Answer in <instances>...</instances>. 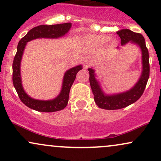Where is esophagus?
<instances>
[{
  "label": "esophagus",
  "mask_w": 161,
  "mask_h": 161,
  "mask_svg": "<svg viewBox=\"0 0 161 161\" xmlns=\"http://www.w3.org/2000/svg\"><path fill=\"white\" fill-rule=\"evenodd\" d=\"M92 64H93V58L91 56H87L85 57L84 64H83V66H84L85 69L89 67Z\"/></svg>",
  "instance_id": "1"
}]
</instances>
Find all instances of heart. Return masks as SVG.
Returning a JSON list of instances; mask_svg holds the SVG:
<instances>
[{
  "label": "heart",
  "instance_id": "heart-1",
  "mask_svg": "<svg viewBox=\"0 0 161 161\" xmlns=\"http://www.w3.org/2000/svg\"><path fill=\"white\" fill-rule=\"evenodd\" d=\"M85 40L86 42L90 44H93L95 45H103L106 43L107 42H109L111 45L115 44V41L114 39H108V37L107 36H96V35H88L85 37Z\"/></svg>",
  "mask_w": 161,
  "mask_h": 161
}]
</instances>
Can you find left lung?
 <instances>
[{
    "mask_svg": "<svg viewBox=\"0 0 161 161\" xmlns=\"http://www.w3.org/2000/svg\"><path fill=\"white\" fill-rule=\"evenodd\" d=\"M116 34L120 38L122 46L130 43L137 45L141 49L142 73L138 82L128 91L121 93L108 95L103 91L100 82L96 79L97 76L95 74V70L92 67L88 68L90 86L93 92L95 102L100 108L105 109V110H118V109L124 108L138 101L145 91L150 73L149 53L146 47L144 37L139 33H136L129 29H122L116 32ZM117 48L119 49V47H117Z\"/></svg>",
    "mask_w": 161,
    "mask_h": 161,
    "instance_id": "1",
    "label": "left lung"
}]
</instances>
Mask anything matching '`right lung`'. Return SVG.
<instances>
[{
  "mask_svg": "<svg viewBox=\"0 0 161 161\" xmlns=\"http://www.w3.org/2000/svg\"><path fill=\"white\" fill-rule=\"evenodd\" d=\"M71 23L57 25H41L29 30L25 36L19 42L17 51L13 63V83L18 96L24 104L28 108L39 112H55L66 108L69 101V95L71 86L74 82L77 73L82 69V65H78L66 70L63 79L62 88L60 94L53 99L43 100L34 99L26 94L22 84L20 66L24 50L27 42L36 38H58L64 36L69 31Z\"/></svg>",
  "mask_w": 161,
  "mask_h": 161,
  "instance_id": "add662e5",
  "label": "right lung"
}]
</instances>
